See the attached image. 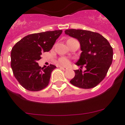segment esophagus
I'll return each instance as SVG.
<instances>
[{
    "mask_svg": "<svg viewBox=\"0 0 125 125\" xmlns=\"http://www.w3.org/2000/svg\"><path fill=\"white\" fill-rule=\"evenodd\" d=\"M60 68L61 69H62V70H63V71L68 70V68H66V67H63V66H60Z\"/></svg>",
    "mask_w": 125,
    "mask_h": 125,
    "instance_id": "obj_1",
    "label": "esophagus"
}]
</instances>
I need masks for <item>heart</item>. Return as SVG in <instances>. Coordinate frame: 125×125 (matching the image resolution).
<instances>
[{"instance_id": "b5f03b06", "label": "heart", "mask_w": 125, "mask_h": 125, "mask_svg": "<svg viewBox=\"0 0 125 125\" xmlns=\"http://www.w3.org/2000/svg\"><path fill=\"white\" fill-rule=\"evenodd\" d=\"M59 62L61 64H63V65H68L69 64V61L66 59V58H61V59H59Z\"/></svg>"}]
</instances>
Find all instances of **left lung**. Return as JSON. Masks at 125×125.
<instances>
[{"instance_id":"1","label":"left lung","mask_w":125,"mask_h":125,"mask_svg":"<svg viewBox=\"0 0 125 125\" xmlns=\"http://www.w3.org/2000/svg\"><path fill=\"white\" fill-rule=\"evenodd\" d=\"M66 35L79 41L81 53L76 62L86 70H74L70 83L76 87L90 89L102 81L111 65L113 52L109 42L101 34L82 29H68Z\"/></svg>"}]
</instances>
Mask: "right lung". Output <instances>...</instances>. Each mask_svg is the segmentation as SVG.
Here are the masks:
<instances>
[{
	"mask_svg": "<svg viewBox=\"0 0 125 125\" xmlns=\"http://www.w3.org/2000/svg\"><path fill=\"white\" fill-rule=\"evenodd\" d=\"M62 30L29 34L17 42L11 51V68L22 86L29 91H38L49 84L51 74L56 68L50 64L46 68L37 63L42 53L52 49Z\"/></svg>",
	"mask_w": 125,
	"mask_h": 125,
	"instance_id": "1",
	"label": "right lung"
}]
</instances>
